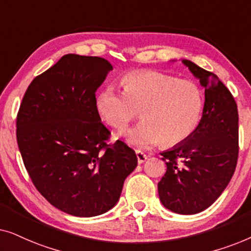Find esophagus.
Returning a JSON list of instances; mask_svg holds the SVG:
<instances>
[{
  "label": "esophagus",
  "instance_id": "obj_1",
  "mask_svg": "<svg viewBox=\"0 0 251 251\" xmlns=\"http://www.w3.org/2000/svg\"><path fill=\"white\" fill-rule=\"evenodd\" d=\"M136 155H137V160H138L139 164L145 162V161L147 160V155L140 150H136Z\"/></svg>",
  "mask_w": 251,
  "mask_h": 251
}]
</instances>
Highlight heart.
Instances as JSON below:
<instances>
[{"label": "heart", "instance_id": "1", "mask_svg": "<svg viewBox=\"0 0 251 251\" xmlns=\"http://www.w3.org/2000/svg\"><path fill=\"white\" fill-rule=\"evenodd\" d=\"M125 92L107 87L97 96V109L113 128L123 131L142 111L145 121L126 133L133 145H180L193 136L203 111V94L195 82L156 71L130 72Z\"/></svg>", "mask_w": 251, "mask_h": 251}]
</instances>
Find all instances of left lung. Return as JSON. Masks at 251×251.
<instances>
[{
	"instance_id": "1",
	"label": "left lung",
	"mask_w": 251,
	"mask_h": 251,
	"mask_svg": "<svg viewBox=\"0 0 251 251\" xmlns=\"http://www.w3.org/2000/svg\"><path fill=\"white\" fill-rule=\"evenodd\" d=\"M204 87V107L191 138L161 153L167 171L157 184L164 207L180 215L203 211L227 186L239 156V114L233 96L218 76L184 59Z\"/></svg>"
}]
</instances>
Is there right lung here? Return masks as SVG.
Wrapping results in <instances>:
<instances>
[{
    "mask_svg": "<svg viewBox=\"0 0 251 251\" xmlns=\"http://www.w3.org/2000/svg\"><path fill=\"white\" fill-rule=\"evenodd\" d=\"M100 57L65 54L28 85L17 114V143L36 190L77 217L108 211L137 167L135 151L107 144L96 91L112 71Z\"/></svg>",
    "mask_w": 251,
    "mask_h": 251,
    "instance_id": "obj_1",
    "label": "right lung"
}]
</instances>
